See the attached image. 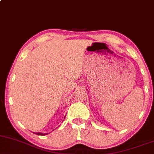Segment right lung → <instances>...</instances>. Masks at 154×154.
<instances>
[{"label": "right lung", "instance_id": "add662e5", "mask_svg": "<svg viewBox=\"0 0 154 154\" xmlns=\"http://www.w3.org/2000/svg\"><path fill=\"white\" fill-rule=\"evenodd\" d=\"M35 134L39 135V136H44V135H47L48 133H36Z\"/></svg>", "mask_w": 154, "mask_h": 154}]
</instances>
